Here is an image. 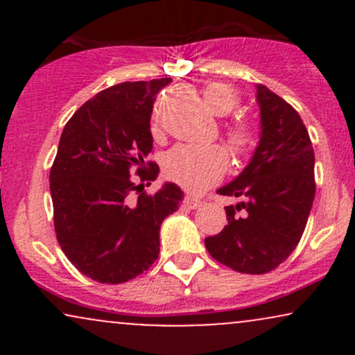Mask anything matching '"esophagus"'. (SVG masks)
<instances>
[{
	"instance_id": "obj_1",
	"label": "esophagus",
	"mask_w": 355,
	"mask_h": 355,
	"mask_svg": "<svg viewBox=\"0 0 355 355\" xmlns=\"http://www.w3.org/2000/svg\"><path fill=\"white\" fill-rule=\"evenodd\" d=\"M183 203H185L189 209H198V207L202 205V200H200V198H197V197H191V195H187Z\"/></svg>"
}]
</instances>
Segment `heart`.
I'll return each mask as SVG.
<instances>
[{
    "label": "heart",
    "mask_w": 355,
    "mask_h": 355,
    "mask_svg": "<svg viewBox=\"0 0 355 355\" xmlns=\"http://www.w3.org/2000/svg\"><path fill=\"white\" fill-rule=\"evenodd\" d=\"M203 101L217 116H229L239 107V95L225 83L207 85L203 88ZM153 133H158L153 125ZM227 141L230 148L243 153L255 144V130L247 121H234L227 126ZM227 153L218 145H178L166 153L164 172L170 180L190 190H202L211 185L225 173Z\"/></svg>",
    "instance_id": "b5f03b06"
}]
</instances>
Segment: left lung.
<instances>
[{
	"label": "left lung",
	"mask_w": 355,
	"mask_h": 355,
	"mask_svg": "<svg viewBox=\"0 0 355 355\" xmlns=\"http://www.w3.org/2000/svg\"><path fill=\"white\" fill-rule=\"evenodd\" d=\"M255 88L260 140L245 168L217 190L243 202L225 207L229 223L205 239L217 262L242 274H266L294 252L315 195V157L302 118L267 87Z\"/></svg>",
	"instance_id": "obj_1"
}]
</instances>
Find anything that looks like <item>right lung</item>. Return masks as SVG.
<instances>
[{
  "mask_svg": "<svg viewBox=\"0 0 355 355\" xmlns=\"http://www.w3.org/2000/svg\"><path fill=\"white\" fill-rule=\"evenodd\" d=\"M170 81H125L103 89L61 133L50 172L56 239L73 266L96 282L121 284L148 270L160 252L162 222L183 200L172 182L132 198L160 172L153 162L145 170V158L153 146L155 96ZM135 169L140 186L131 177Z\"/></svg>",
  "mask_w": 355,
  "mask_h": 355,
  "instance_id": "obj_1",
  "label": "right lung"
}]
</instances>
